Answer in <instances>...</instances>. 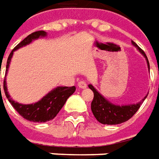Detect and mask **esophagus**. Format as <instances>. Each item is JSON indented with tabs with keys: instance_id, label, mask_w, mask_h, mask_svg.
<instances>
[{
	"instance_id": "1",
	"label": "esophagus",
	"mask_w": 159,
	"mask_h": 159,
	"mask_svg": "<svg viewBox=\"0 0 159 159\" xmlns=\"http://www.w3.org/2000/svg\"><path fill=\"white\" fill-rule=\"evenodd\" d=\"M78 86L80 88H81V89H85V88H86L87 85H86V83L85 81H80L78 83Z\"/></svg>"
}]
</instances>
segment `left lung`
Here are the masks:
<instances>
[{
	"mask_svg": "<svg viewBox=\"0 0 159 159\" xmlns=\"http://www.w3.org/2000/svg\"><path fill=\"white\" fill-rule=\"evenodd\" d=\"M132 44L145 58L148 70L150 72V64H149L148 59L144 52L134 41H132ZM88 87L93 92L94 95L93 99L91 104L92 111L98 122L104 125H119V124L127 121L128 119H131L132 116L136 113L140 106L142 105V103L144 102V100L148 95L146 94L141 101L136 104H128V105L120 106V105H116L109 101L100 93H98V91H97V89L93 85L91 84L88 85Z\"/></svg>",
	"mask_w": 159,
	"mask_h": 159,
	"instance_id": "8db88e82",
	"label": "left lung"
}]
</instances>
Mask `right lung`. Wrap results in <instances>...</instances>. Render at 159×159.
Wrapping results in <instances>:
<instances>
[{"mask_svg": "<svg viewBox=\"0 0 159 159\" xmlns=\"http://www.w3.org/2000/svg\"><path fill=\"white\" fill-rule=\"evenodd\" d=\"M47 34H48L45 31H37L32 33L31 34L26 37L21 42H20L19 44L13 49V51L10 52L9 56L7 58V61L6 76L7 71H8L9 65H10L11 59L13 57L15 51L22 47L27 46V45H29L32 41L38 40L39 38L46 37ZM6 76H5V80H4V83H3V88H4L7 98L8 99L11 105L13 106V107L16 111H18V113L21 117H23L27 120L31 121V122L44 123V122L54 119L56 117V115L59 113V111H61L63 106L65 105L67 98L76 90L75 86H71V87L57 86L55 88H53L52 91H50L48 93L46 94L44 97L40 99L38 102L24 105V104L16 102L14 99L11 98L10 95L7 92Z\"/></svg>", "mask_w": 159, "mask_h": 159, "instance_id": "right-lung-1", "label": "right lung"}]
</instances>
